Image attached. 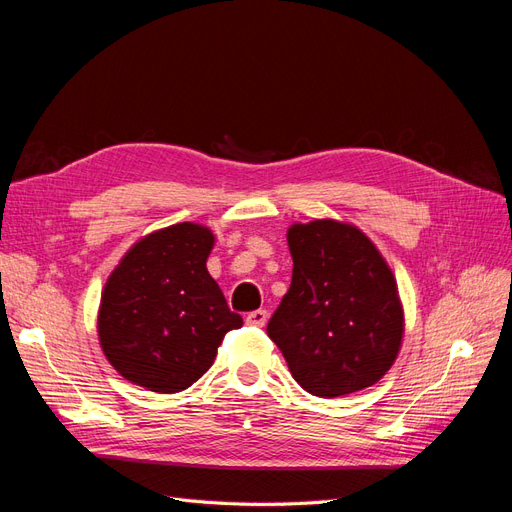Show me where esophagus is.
I'll use <instances>...</instances> for the list:
<instances>
[{"instance_id":"34e87169","label":"esophagus","mask_w":512,"mask_h":512,"mask_svg":"<svg viewBox=\"0 0 512 512\" xmlns=\"http://www.w3.org/2000/svg\"><path fill=\"white\" fill-rule=\"evenodd\" d=\"M267 320H269L267 309H256V312H250L245 316V322L252 324V327H265Z\"/></svg>"}]
</instances>
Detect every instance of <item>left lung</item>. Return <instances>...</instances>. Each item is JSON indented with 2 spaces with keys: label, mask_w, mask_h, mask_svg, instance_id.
Wrapping results in <instances>:
<instances>
[{
  "label": "left lung",
  "mask_w": 512,
  "mask_h": 512,
  "mask_svg": "<svg viewBox=\"0 0 512 512\" xmlns=\"http://www.w3.org/2000/svg\"><path fill=\"white\" fill-rule=\"evenodd\" d=\"M292 284L267 333L292 378L316 397L376 384L404 342L397 280L376 243L350 222H294L286 232Z\"/></svg>",
  "instance_id": "obj_1"
}]
</instances>
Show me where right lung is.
<instances>
[{"instance_id": "obj_1", "label": "right lung", "mask_w": 512, "mask_h": 512, "mask_svg": "<svg viewBox=\"0 0 512 512\" xmlns=\"http://www.w3.org/2000/svg\"><path fill=\"white\" fill-rule=\"evenodd\" d=\"M211 228L179 222L138 239L108 275L98 307V339L119 376L153 393H179L213 365L230 312L207 271Z\"/></svg>"}]
</instances>
